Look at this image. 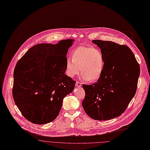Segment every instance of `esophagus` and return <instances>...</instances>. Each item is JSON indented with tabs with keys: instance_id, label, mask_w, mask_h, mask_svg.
Listing matches in <instances>:
<instances>
[{
	"instance_id": "1",
	"label": "esophagus",
	"mask_w": 150,
	"mask_h": 150,
	"mask_svg": "<svg viewBox=\"0 0 150 150\" xmlns=\"http://www.w3.org/2000/svg\"><path fill=\"white\" fill-rule=\"evenodd\" d=\"M75 86H76V87H80V86H81V82H76V84H75Z\"/></svg>"
}]
</instances>
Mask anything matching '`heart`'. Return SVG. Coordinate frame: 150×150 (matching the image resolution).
Instances as JSON below:
<instances>
[{
  "instance_id": "b5f03b06",
  "label": "heart",
  "mask_w": 150,
  "mask_h": 150,
  "mask_svg": "<svg viewBox=\"0 0 150 150\" xmlns=\"http://www.w3.org/2000/svg\"><path fill=\"white\" fill-rule=\"evenodd\" d=\"M105 57L99 49L79 46L72 52V59L66 62V73L71 78L78 75L80 69L82 78L92 82L97 81L103 74Z\"/></svg>"
}]
</instances>
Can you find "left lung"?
Segmentation results:
<instances>
[{
    "label": "left lung",
    "mask_w": 150,
    "mask_h": 150,
    "mask_svg": "<svg viewBox=\"0 0 150 150\" xmlns=\"http://www.w3.org/2000/svg\"><path fill=\"white\" fill-rule=\"evenodd\" d=\"M103 53L105 64L101 77L92 85H83V108L91 118L108 120L121 115L135 94L140 74L139 65L126 45L93 40Z\"/></svg>",
    "instance_id": "left-lung-1"
}]
</instances>
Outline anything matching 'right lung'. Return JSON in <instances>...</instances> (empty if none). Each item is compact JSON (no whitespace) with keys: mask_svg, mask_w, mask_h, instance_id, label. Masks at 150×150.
Instances as JSON below:
<instances>
[{"mask_svg":"<svg viewBox=\"0 0 150 150\" xmlns=\"http://www.w3.org/2000/svg\"><path fill=\"white\" fill-rule=\"evenodd\" d=\"M74 39L54 45L40 43L30 48L18 62L13 73L12 95L23 117L36 124L53 121L63 99L76 83L65 75L67 54Z\"/></svg>","mask_w":150,"mask_h":150,"instance_id":"1","label":"right lung"}]
</instances>
